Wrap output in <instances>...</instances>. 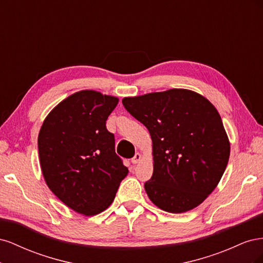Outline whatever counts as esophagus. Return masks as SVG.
Wrapping results in <instances>:
<instances>
[{
  "label": "esophagus",
  "mask_w": 263,
  "mask_h": 263,
  "mask_svg": "<svg viewBox=\"0 0 263 263\" xmlns=\"http://www.w3.org/2000/svg\"><path fill=\"white\" fill-rule=\"evenodd\" d=\"M140 159H141V155L137 153L136 155H135V156L132 158V162H133L134 164H136V163H138V162L140 161Z\"/></svg>",
  "instance_id": "1"
}]
</instances>
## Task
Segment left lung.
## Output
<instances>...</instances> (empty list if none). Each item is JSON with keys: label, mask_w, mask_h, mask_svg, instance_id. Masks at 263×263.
Returning <instances> with one entry per match:
<instances>
[{"label": "left lung", "mask_w": 263, "mask_h": 263, "mask_svg": "<svg viewBox=\"0 0 263 263\" xmlns=\"http://www.w3.org/2000/svg\"><path fill=\"white\" fill-rule=\"evenodd\" d=\"M122 102L153 139L154 173L145 183L151 202L173 214L200 205L217 186L230 154L217 109L202 95L183 89Z\"/></svg>", "instance_id": "1"}]
</instances>
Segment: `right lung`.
Segmentation results:
<instances>
[{"label": "right lung", "instance_id": "add662e5", "mask_svg": "<svg viewBox=\"0 0 263 263\" xmlns=\"http://www.w3.org/2000/svg\"><path fill=\"white\" fill-rule=\"evenodd\" d=\"M118 99L85 90L63 100L46 117L38 135L47 185L73 211L92 216L114 201L128 169L115 153L106 128Z\"/></svg>", "mask_w": 263, "mask_h": 263}]
</instances>
